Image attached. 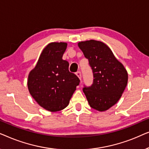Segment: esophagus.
I'll return each instance as SVG.
<instances>
[{"mask_svg": "<svg viewBox=\"0 0 149 149\" xmlns=\"http://www.w3.org/2000/svg\"><path fill=\"white\" fill-rule=\"evenodd\" d=\"M76 74H77V76L79 77V79H80V80H81V73L80 71H78V72H76Z\"/></svg>", "mask_w": 149, "mask_h": 149, "instance_id": "34e87169", "label": "esophagus"}]
</instances>
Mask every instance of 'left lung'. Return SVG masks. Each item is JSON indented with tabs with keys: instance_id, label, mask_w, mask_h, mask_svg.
<instances>
[{
	"instance_id": "1",
	"label": "left lung",
	"mask_w": 149,
	"mask_h": 149,
	"mask_svg": "<svg viewBox=\"0 0 149 149\" xmlns=\"http://www.w3.org/2000/svg\"><path fill=\"white\" fill-rule=\"evenodd\" d=\"M92 69L93 84L85 86L83 92L89 104L98 111H105L115 105L127 84V72L109 47L95 40L78 43Z\"/></svg>"
}]
</instances>
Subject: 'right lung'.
<instances>
[{
  "label": "right lung",
  "mask_w": 149,
  "mask_h": 149,
  "mask_svg": "<svg viewBox=\"0 0 149 149\" xmlns=\"http://www.w3.org/2000/svg\"><path fill=\"white\" fill-rule=\"evenodd\" d=\"M66 47V42L48 44L28 75L30 93L40 107L51 112L65 109L80 83L69 71V63L62 60Z\"/></svg>",
  "instance_id": "add662e5"
}]
</instances>
